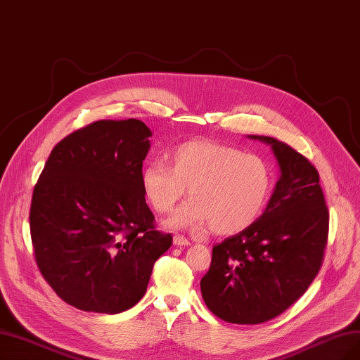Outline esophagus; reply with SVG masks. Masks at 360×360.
<instances>
[{
	"label": "esophagus",
	"mask_w": 360,
	"mask_h": 360,
	"mask_svg": "<svg viewBox=\"0 0 360 360\" xmlns=\"http://www.w3.org/2000/svg\"><path fill=\"white\" fill-rule=\"evenodd\" d=\"M172 242H174L176 247H184V245H189V239H186L184 236L181 235H176L174 238H172Z\"/></svg>",
	"instance_id": "obj_1"
}]
</instances>
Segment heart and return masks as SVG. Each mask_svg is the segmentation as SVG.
Segmentation results:
<instances>
[{
	"label": "heart",
	"mask_w": 360,
	"mask_h": 360,
	"mask_svg": "<svg viewBox=\"0 0 360 360\" xmlns=\"http://www.w3.org/2000/svg\"><path fill=\"white\" fill-rule=\"evenodd\" d=\"M148 162L141 189L156 212H169L191 199L168 220L171 227L204 229L220 235L240 232L262 214L271 188V169L262 156L214 141H188L169 156Z\"/></svg>",
	"instance_id": "b5f03b06"
}]
</instances>
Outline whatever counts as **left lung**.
<instances>
[{
  "mask_svg": "<svg viewBox=\"0 0 360 360\" xmlns=\"http://www.w3.org/2000/svg\"><path fill=\"white\" fill-rule=\"evenodd\" d=\"M248 137L270 145L279 180L260 217L212 247L200 279L207 307L239 325L276 318L307 291L321 270L329 226L319 172L307 158L273 137Z\"/></svg>",
  "mask_w": 360,
  "mask_h": 360,
  "instance_id": "1",
  "label": "left lung"
}]
</instances>
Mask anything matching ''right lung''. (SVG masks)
I'll use <instances>...</instances> for the list:
<instances>
[{
  "mask_svg": "<svg viewBox=\"0 0 360 360\" xmlns=\"http://www.w3.org/2000/svg\"><path fill=\"white\" fill-rule=\"evenodd\" d=\"M150 136L133 118L85 125L53 148L35 184L30 226L37 264L54 292L79 310L131 309L171 247L141 189Z\"/></svg>",
  "mask_w": 360,
  "mask_h": 360,
  "instance_id": "obj_1",
  "label": "right lung"
}]
</instances>
